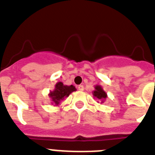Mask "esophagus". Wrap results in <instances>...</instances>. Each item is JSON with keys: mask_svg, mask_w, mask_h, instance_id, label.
Segmentation results:
<instances>
[{"mask_svg": "<svg viewBox=\"0 0 155 155\" xmlns=\"http://www.w3.org/2000/svg\"><path fill=\"white\" fill-rule=\"evenodd\" d=\"M78 89L79 91H83V90H84V86L81 84V85H79L78 87Z\"/></svg>", "mask_w": 155, "mask_h": 155, "instance_id": "1", "label": "esophagus"}]
</instances>
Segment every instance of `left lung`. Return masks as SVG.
Returning a JSON list of instances; mask_svg holds the SVG:
<instances>
[{
	"mask_svg": "<svg viewBox=\"0 0 155 155\" xmlns=\"http://www.w3.org/2000/svg\"><path fill=\"white\" fill-rule=\"evenodd\" d=\"M95 90L93 91V95L96 98L99 100H102V102H104V100L107 98V94L102 89V87L100 85H96L94 87Z\"/></svg>",
	"mask_w": 155,
	"mask_h": 155,
	"instance_id": "left-lung-1",
	"label": "left lung"
}]
</instances>
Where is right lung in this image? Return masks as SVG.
Here are the masks:
<instances>
[{"instance_id":"right-lung-1","label":"right lung","mask_w":155,"mask_h":155,"mask_svg":"<svg viewBox=\"0 0 155 155\" xmlns=\"http://www.w3.org/2000/svg\"><path fill=\"white\" fill-rule=\"evenodd\" d=\"M76 91L74 86L73 85H64L62 82H57L55 85V89L50 91L49 96L52 99L55 105H58L61 101L64 100L66 97H68L71 93Z\"/></svg>"}]
</instances>
